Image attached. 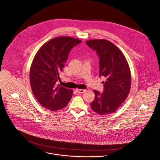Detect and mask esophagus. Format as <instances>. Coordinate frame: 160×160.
Returning a JSON list of instances; mask_svg holds the SVG:
<instances>
[{
    "mask_svg": "<svg viewBox=\"0 0 160 160\" xmlns=\"http://www.w3.org/2000/svg\"><path fill=\"white\" fill-rule=\"evenodd\" d=\"M77 92H78V93H80V94H82V93H83V92H85V91H86V90L85 89H79V88H77Z\"/></svg>",
    "mask_w": 160,
    "mask_h": 160,
    "instance_id": "esophagus-1",
    "label": "esophagus"
}]
</instances>
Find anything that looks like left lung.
I'll list each match as a JSON object with an SVG mask.
<instances>
[{"label":"left lung","instance_id":"left-lung-1","mask_svg":"<svg viewBox=\"0 0 160 160\" xmlns=\"http://www.w3.org/2000/svg\"><path fill=\"white\" fill-rule=\"evenodd\" d=\"M96 51L99 58V77L106 78L104 90H94L95 98L90 106L101 115L115 112L128 96L131 86V74L127 61L122 51L110 41L103 39L85 42Z\"/></svg>","mask_w":160,"mask_h":160}]
</instances>
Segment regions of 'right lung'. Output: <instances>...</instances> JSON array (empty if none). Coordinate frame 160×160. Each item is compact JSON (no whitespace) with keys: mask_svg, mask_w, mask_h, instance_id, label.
I'll list each match as a JSON object with an SVG mask.
<instances>
[{"mask_svg":"<svg viewBox=\"0 0 160 160\" xmlns=\"http://www.w3.org/2000/svg\"><path fill=\"white\" fill-rule=\"evenodd\" d=\"M82 40L69 37L54 38L43 44L32 61L30 80L34 96L45 108L57 111L64 108L73 91L56 84L68 54Z\"/></svg>","mask_w":160,"mask_h":160,"instance_id":"obj_1","label":"right lung"}]
</instances>
